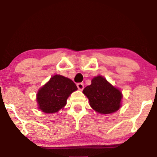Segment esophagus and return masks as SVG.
Wrapping results in <instances>:
<instances>
[{"label":"esophagus","instance_id":"obj_1","mask_svg":"<svg viewBox=\"0 0 157 157\" xmlns=\"http://www.w3.org/2000/svg\"><path fill=\"white\" fill-rule=\"evenodd\" d=\"M77 87L79 90H83V88H84V85L82 83H77Z\"/></svg>","mask_w":157,"mask_h":157}]
</instances>
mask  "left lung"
I'll return each instance as SVG.
<instances>
[{"label":"left lung","mask_w":157,"mask_h":157,"mask_svg":"<svg viewBox=\"0 0 157 157\" xmlns=\"http://www.w3.org/2000/svg\"><path fill=\"white\" fill-rule=\"evenodd\" d=\"M83 93L89 98L91 108L99 113H113L121 107V92L101 76L94 77Z\"/></svg>","instance_id":"obj_1"}]
</instances>
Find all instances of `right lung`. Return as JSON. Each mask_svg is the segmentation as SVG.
Returning a JSON list of instances; mask_svg holds the SVG:
<instances>
[{
  "instance_id": "right-lung-1",
  "label": "right lung",
  "mask_w": 157,
  "mask_h": 157,
  "mask_svg": "<svg viewBox=\"0 0 157 157\" xmlns=\"http://www.w3.org/2000/svg\"><path fill=\"white\" fill-rule=\"evenodd\" d=\"M77 89L72 80L55 75L38 90L36 98L38 108L47 113L57 112L65 106L68 96Z\"/></svg>"
}]
</instances>
